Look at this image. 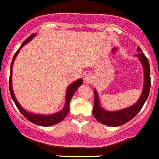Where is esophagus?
Instances as JSON below:
<instances>
[{
	"label": "esophagus",
	"instance_id": "34e87169",
	"mask_svg": "<svg viewBox=\"0 0 159 159\" xmlns=\"http://www.w3.org/2000/svg\"><path fill=\"white\" fill-rule=\"evenodd\" d=\"M84 82L86 84H91L92 82V77H91V75L90 73H86L84 74Z\"/></svg>",
	"mask_w": 159,
	"mask_h": 159
}]
</instances>
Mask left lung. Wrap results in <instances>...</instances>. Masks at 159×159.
Wrapping results in <instances>:
<instances>
[{
  "instance_id": "obj_1",
  "label": "left lung",
  "mask_w": 159,
  "mask_h": 159,
  "mask_svg": "<svg viewBox=\"0 0 159 159\" xmlns=\"http://www.w3.org/2000/svg\"><path fill=\"white\" fill-rule=\"evenodd\" d=\"M137 51L139 53L136 54V56L139 57V60L142 63L143 68L144 84L142 94L136 103L132 105L130 107L122 109V110H117V111H106V110L101 107L97 91L96 90L94 91V102L92 113L94 118L103 125L111 126V127H116V126H120V125L127 123L128 121L131 120L136 116V114L140 111V110L143 106L146 100L148 99L150 93V88H151L150 65L148 58L143 53L139 46L137 47Z\"/></svg>"
}]
</instances>
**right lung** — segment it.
Instances as JSON below:
<instances>
[{
	"mask_svg": "<svg viewBox=\"0 0 159 159\" xmlns=\"http://www.w3.org/2000/svg\"><path fill=\"white\" fill-rule=\"evenodd\" d=\"M35 33L32 34L31 35L29 36L27 39H26L24 42L23 43V44L20 46V47L19 48L18 50L16 51V53L14 54L12 58V61H11V67H10V75H9V91L10 94H11V97L12 98V100L15 102L16 106L18 108V110H20V113L25 116L26 118L29 120V121L32 122V123L35 124V125H39V126H51V125H56V124L59 123V122L62 121L65 118V116L68 115V112H69V104L70 101L72 99V96H73L74 93L75 92L78 87L80 86H81L83 84V80L82 79H80V80H77L75 82L72 83V84H70L69 86L67 88L66 91V101H65V106H64L63 110H61V111L57 112V113H55L53 114H49V115H41V114H35V113H29L28 111L25 110L21 106V105L19 103V102L17 101L16 98L15 97V94L13 92L12 90V84H11V75H12V67H13V63H14V61H15L16 57L18 55L19 52H20V49L23 47L26 43H29L30 40H31L35 36Z\"/></svg>",
	"mask_w": 159,
	"mask_h": 159,
	"instance_id": "1",
	"label": "right lung"
}]
</instances>
